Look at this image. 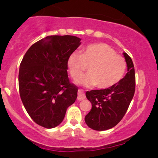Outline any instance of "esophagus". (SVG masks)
I'll use <instances>...</instances> for the list:
<instances>
[{"mask_svg": "<svg viewBox=\"0 0 158 158\" xmlns=\"http://www.w3.org/2000/svg\"><path fill=\"white\" fill-rule=\"evenodd\" d=\"M85 99V94L84 90L81 89H79L78 90V97H77V99L79 101L83 100V99Z\"/></svg>", "mask_w": 158, "mask_h": 158, "instance_id": "34e87169", "label": "esophagus"}]
</instances>
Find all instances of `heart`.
<instances>
[{"mask_svg":"<svg viewBox=\"0 0 158 158\" xmlns=\"http://www.w3.org/2000/svg\"><path fill=\"white\" fill-rule=\"evenodd\" d=\"M67 66L74 79L81 77L88 68L89 73L77 79V84L85 87L96 84L99 89H107L122 80L127 65L126 60L110 46L97 43L87 46L81 55L76 52L70 54Z\"/></svg>","mask_w":158,"mask_h":158,"instance_id":"obj_1","label":"heart"}]
</instances>
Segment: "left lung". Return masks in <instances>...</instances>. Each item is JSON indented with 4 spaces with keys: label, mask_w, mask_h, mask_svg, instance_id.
<instances>
[{
    "label": "left lung",
    "mask_w": 158,
    "mask_h": 158,
    "mask_svg": "<svg viewBox=\"0 0 158 158\" xmlns=\"http://www.w3.org/2000/svg\"><path fill=\"white\" fill-rule=\"evenodd\" d=\"M127 64V73L122 80L111 88L86 92L92 108L85 116L89 128L105 131L120 122L126 114L135 91V72L131 57L123 52Z\"/></svg>",
    "instance_id": "8db88e82"
}]
</instances>
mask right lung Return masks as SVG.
<instances>
[{"label": "right lung", "instance_id": "right-lung-1", "mask_svg": "<svg viewBox=\"0 0 158 158\" xmlns=\"http://www.w3.org/2000/svg\"><path fill=\"white\" fill-rule=\"evenodd\" d=\"M80 41L73 35H49L32 44L23 56L19 74L20 97L39 126H59L77 99L78 88L69 81L67 61Z\"/></svg>", "mask_w": 158, "mask_h": 158}]
</instances>
